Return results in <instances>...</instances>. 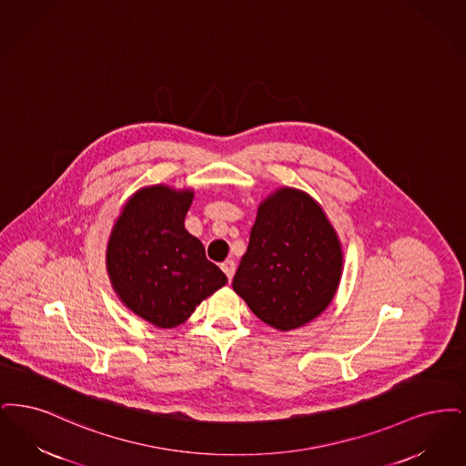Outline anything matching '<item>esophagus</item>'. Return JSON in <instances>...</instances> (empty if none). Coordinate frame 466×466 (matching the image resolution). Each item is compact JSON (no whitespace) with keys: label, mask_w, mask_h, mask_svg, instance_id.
<instances>
[{"label":"esophagus","mask_w":466,"mask_h":466,"mask_svg":"<svg viewBox=\"0 0 466 466\" xmlns=\"http://www.w3.org/2000/svg\"><path fill=\"white\" fill-rule=\"evenodd\" d=\"M221 269L224 271V275L228 277V280H231L233 279V275H235V269H237V264L233 259H226L223 264H221Z\"/></svg>","instance_id":"esophagus-1"}]
</instances>
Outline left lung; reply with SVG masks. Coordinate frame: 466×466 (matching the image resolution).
Masks as SVG:
<instances>
[{
	"mask_svg": "<svg viewBox=\"0 0 466 466\" xmlns=\"http://www.w3.org/2000/svg\"><path fill=\"white\" fill-rule=\"evenodd\" d=\"M343 252L324 210L282 187L259 205L233 290L264 324L290 330L319 317L339 284Z\"/></svg>",
	"mask_w": 466,
	"mask_h": 466,
	"instance_id": "1",
	"label": "left lung"
}]
</instances>
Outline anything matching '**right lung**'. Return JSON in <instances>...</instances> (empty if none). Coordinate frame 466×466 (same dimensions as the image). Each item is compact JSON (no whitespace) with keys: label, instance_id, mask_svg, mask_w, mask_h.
<instances>
[{"label":"right lung","instance_id":"right-lung-1","mask_svg":"<svg viewBox=\"0 0 466 466\" xmlns=\"http://www.w3.org/2000/svg\"><path fill=\"white\" fill-rule=\"evenodd\" d=\"M193 191L139 189L123 208L107 243L111 284L127 308L149 324H182L228 279L184 229Z\"/></svg>","mask_w":466,"mask_h":466}]
</instances>
